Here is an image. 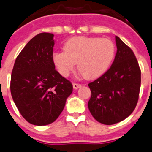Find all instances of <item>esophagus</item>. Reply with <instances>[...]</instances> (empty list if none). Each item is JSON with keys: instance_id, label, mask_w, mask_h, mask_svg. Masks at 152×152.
Listing matches in <instances>:
<instances>
[{"instance_id": "esophagus-1", "label": "esophagus", "mask_w": 152, "mask_h": 152, "mask_svg": "<svg viewBox=\"0 0 152 152\" xmlns=\"http://www.w3.org/2000/svg\"><path fill=\"white\" fill-rule=\"evenodd\" d=\"M80 86H81V85L79 84V83H73V88L75 89H77L78 88H80Z\"/></svg>"}]
</instances>
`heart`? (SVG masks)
<instances>
[{"instance_id": "heart-1", "label": "heart", "mask_w": 152, "mask_h": 152, "mask_svg": "<svg viewBox=\"0 0 152 152\" xmlns=\"http://www.w3.org/2000/svg\"><path fill=\"white\" fill-rule=\"evenodd\" d=\"M64 52H55L53 61L63 77H68L77 63V69L86 79L92 80L107 71L115 53V45L108 39L75 37L68 40Z\"/></svg>"}]
</instances>
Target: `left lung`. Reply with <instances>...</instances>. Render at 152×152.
Listing matches in <instances>:
<instances>
[{"instance_id":"8db88e82","label":"left lung","mask_w":152,"mask_h":152,"mask_svg":"<svg viewBox=\"0 0 152 152\" xmlns=\"http://www.w3.org/2000/svg\"><path fill=\"white\" fill-rule=\"evenodd\" d=\"M117 51L109 69L88 84V107L100 123L113 125L129 116L137 106L141 71L133 50L115 37Z\"/></svg>"}]
</instances>
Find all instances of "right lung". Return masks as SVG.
<instances>
[{
	"label": "right lung",
	"instance_id": "obj_1",
	"mask_svg": "<svg viewBox=\"0 0 152 152\" xmlns=\"http://www.w3.org/2000/svg\"><path fill=\"white\" fill-rule=\"evenodd\" d=\"M53 34L41 33L28 42L15 60L10 81L20 113L34 125H49L63 111L73 86L55 69Z\"/></svg>",
	"mask_w": 152,
	"mask_h": 152
}]
</instances>
